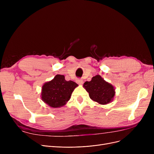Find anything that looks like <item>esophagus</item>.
Wrapping results in <instances>:
<instances>
[{
    "mask_svg": "<svg viewBox=\"0 0 154 154\" xmlns=\"http://www.w3.org/2000/svg\"><path fill=\"white\" fill-rule=\"evenodd\" d=\"M77 82L79 85H82L83 83H84V81H83L82 79H79V80H77Z\"/></svg>",
    "mask_w": 154,
    "mask_h": 154,
    "instance_id": "1",
    "label": "esophagus"
}]
</instances>
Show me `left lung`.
<instances>
[{
	"label": "left lung",
	"instance_id": "8db88e82",
	"mask_svg": "<svg viewBox=\"0 0 154 154\" xmlns=\"http://www.w3.org/2000/svg\"><path fill=\"white\" fill-rule=\"evenodd\" d=\"M83 87L88 92L90 98L101 105L110 103L116 95L114 87L100 75L93 77L90 82H85Z\"/></svg>",
	"mask_w": 154,
	"mask_h": 154
}]
</instances>
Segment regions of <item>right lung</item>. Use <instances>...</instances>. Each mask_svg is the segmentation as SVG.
<instances>
[{"instance_id": "1", "label": "right lung", "mask_w": 154, "mask_h": 154, "mask_svg": "<svg viewBox=\"0 0 154 154\" xmlns=\"http://www.w3.org/2000/svg\"><path fill=\"white\" fill-rule=\"evenodd\" d=\"M78 87L75 82L67 81L63 75H56L54 78L44 84L42 87L41 99L52 108L63 106L70 100L71 95Z\"/></svg>"}]
</instances>
